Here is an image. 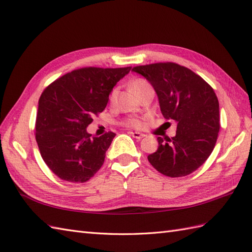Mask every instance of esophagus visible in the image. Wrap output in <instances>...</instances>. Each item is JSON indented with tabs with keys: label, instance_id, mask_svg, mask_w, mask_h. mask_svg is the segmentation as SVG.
<instances>
[{
	"label": "esophagus",
	"instance_id": "1",
	"mask_svg": "<svg viewBox=\"0 0 252 252\" xmlns=\"http://www.w3.org/2000/svg\"><path fill=\"white\" fill-rule=\"evenodd\" d=\"M130 134L133 138H136L138 140H141V139L145 137L144 133H141V132H138V131H130Z\"/></svg>",
	"mask_w": 252,
	"mask_h": 252
}]
</instances>
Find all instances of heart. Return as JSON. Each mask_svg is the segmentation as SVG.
<instances>
[{
    "mask_svg": "<svg viewBox=\"0 0 252 252\" xmlns=\"http://www.w3.org/2000/svg\"><path fill=\"white\" fill-rule=\"evenodd\" d=\"M147 87H151V85L147 83L145 80H143V79L133 80V81L130 84V88H131L132 92H133V93H136V94H138L140 91H142L143 89H145ZM115 94H116V90H113L111 95H110V98H111V99H112V98L115 96ZM127 124L130 125V126H133V127H140L141 125H142V123H141L139 120L131 119V120H129V121L127 122Z\"/></svg>",
    "mask_w": 252,
    "mask_h": 252,
    "instance_id": "b5f03b06",
    "label": "heart"
}]
</instances>
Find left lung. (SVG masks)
Instances as JSON below:
<instances>
[{
  "label": "left lung",
  "instance_id": "obj_1",
  "mask_svg": "<svg viewBox=\"0 0 252 252\" xmlns=\"http://www.w3.org/2000/svg\"><path fill=\"white\" fill-rule=\"evenodd\" d=\"M154 88L165 120L177 123L172 138H158L150 163L170 177L186 176L210 157L219 132V102L214 90L197 73L175 63L133 67Z\"/></svg>",
  "mask_w": 252,
  "mask_h": 252
}]
</instances>
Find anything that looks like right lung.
<instances>
[{
  "label": "right lung",
  "instance_id": "1",
  "mask_svg": "<svg viewBox=\"0 0 252 252\" xmlns=\"http://www.w3.org/2000/svg\"><path fill=\"white\" fill-rule=\"evenodd\" d=\"M131 67H87L66 73L42 92L36 116V141L52 172L67 182L84 183L101 168L115 137H92L93 116L105 110L109 95Z\"/></svg>",
  "mask_w": 252,
  "mask_h": 252
}]
</instances>
